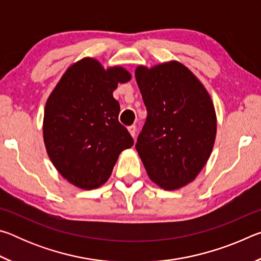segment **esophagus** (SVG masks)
Listing matches in <instances>:
<instances>
[{
	"mask_svg": "<svg viewBox=\"0 0 261 261\" xmlns=\"http://www.w3.org/2000/svg\"><path fill=\"white\" fill-rule=\"evenodd\" d=\"M127 130H129L130 135H131L132 137H134V138H136V125L129 126V127H127Z\"/></svg>",
	"mask_w": 261,
	"mask_h": 261,
	"instance_id": "obj_1",
	"label": "esophagus"
}]
</instances>
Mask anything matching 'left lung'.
<instances>
[{"label":"left lung","mask_w":261,"mask_h":261,"mask_svg":"<svg viewBox=\"0 0 261 261\" xmlns=\"http://www.w3.org/2000/svg\"><path fill=\"white\" fill-rule=\"evenodd\" d=\"M147 118L136 149L154 183L176 190L197 177L214 146L216 115L204 85L179 62L136 69Z\"/></svg>","instance_id":"obj_1"}]
</instances>
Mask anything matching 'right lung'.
Here are the masks:
<instances>
[{
    "label": "right lung",
    "mask_w": 261,
    "mask_h": 261,
    "mask_svg": "<svg viewBox=\"0 0 261 261\" xmlns=\"http://www.w3.org/2000/svg\"><path fill=\"white\" fill-rule=\"evenodd\" d=\"M131 74L121 67L105 70L83 59L62 76L47 100L43 140L53 165L76 187L91 190L106 183L118 155L134 145L118 121L120 103L113 92Z\"/></svg>",
    "instance_id": "right-lung-1"
}]
</instances>
